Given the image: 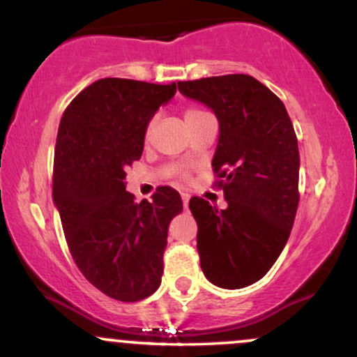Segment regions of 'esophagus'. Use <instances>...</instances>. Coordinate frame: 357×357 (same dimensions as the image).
I'll list each match as a JSON object with an SVG mask.
<instances>
[{
    "label": "esophagus",
    "instance_id": "obj_1",
    "mask_svg": "<svg viewBox=\"0 0 357 357\" xmlns=\"http://www.w3.org/2000/svg\"><path fill=\"white\" fill-rule=\"evenodd\" d=\"M181 198H183L184 208H188V203H190V195H188V192H181Z\"/></svg>",
    "mask_w": 357,
    "mask_h": 357
}]
</instances>
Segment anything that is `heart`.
<instances>
[{
	"mask_svg": "<svg viewBox=\"0 0 357 357\" xmlns=\"http://www.w3.org/2000/svg\"><path fill=\"white\" fill-rule=\"evenodd\" d=\"M204 110H202L199 107H195V105H188L186 109H184V119H186V122L188 124H191V122H195L196 119H199L202 116H204ZM153 126H154V119H151L149 122H147V126H146V132H144V136H146V139L151 136V130H153Z\"/></svg>",
	"mask_w": 357,
	"mask_h": 357,
	"instance_id": "1",
	"label": "heart"
}]
</instances>
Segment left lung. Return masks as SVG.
<instances>
[{
    "label": "left lung",
    "mask_w": 357,
    "mask_h": 357,
    "mask_svg": "<svg viewBox=\"0 0 357 357\" xmlns=\"http://www.w3.org/2000/svg\"><path fill=\"white\" fill-rule=\"evenodd\" d=\"M178 89L220 122L213 186L228 208L190 199L202 270L221 289L252 285L275 264L296 220L301 159L292 121L272 90L243 73L178 82Z\"/></svg>",
    "instance_id": "1"
}]
</instances>
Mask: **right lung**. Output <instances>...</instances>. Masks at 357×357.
<instances>
[{
    "instance_id": "1",
    "label": "right lung",
    "mask_w": 357,
    "mask_h": 357,
    "mask_svg": "<svg viewBox=\"0 0 357 357\" xmlns=\"http://www.w3.org/2000/svg\"><path fill=\"white\" fill-rule=\"evenodd\" d=\"M176 84L100 79L65 109L53 162V202L73 261L87 280L121 302L161 285L171 220L179 192L159 186L151 202L126 191V169L141 159L147 122Z\"/></svg>"
}]
</instances>
